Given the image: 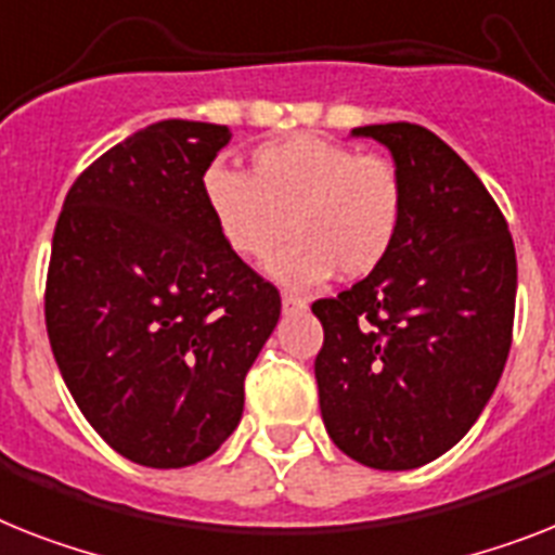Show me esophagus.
<instances>
[{
  "instance_id": "esophagus-1",
  "label": "esophagus",
  "mask_w": 555,
  "mask_h": 555,
  "mask_svg": "<svg viewBox=\"0 0 555 555\" xmlns=\"http://www.w3.org/2000/svg\"><path fill=\"white\" fill-rule=\"evenodd\" d=\"M281 306H283V314H295V311L306 309V300L300 295H283Z\"/></svg>"
}]
</instances>
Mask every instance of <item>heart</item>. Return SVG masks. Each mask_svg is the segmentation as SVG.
I'll list each match as a JSON object with an SVG mask.
<instances>
[{"instance_id": "heart-1", "label": "heart", "mask_w": 555, "mask_h": 555, "mask_svg": "<svg viewBox=\"0 0 555 555\" xmlns=\"http://www.w3.org/2000/svg\"><path fill=\"white\" fill-rule=\"evenodd\" d=\"M204 204L227 246L244 260H267L295 244L267 272L283 286H318L340 269L365 278L388 258L400 235V169L318 132H295L251 150L249 172L209 167ZM289 227L286 228L285 223Z\"/></svg>"}]
</instances>
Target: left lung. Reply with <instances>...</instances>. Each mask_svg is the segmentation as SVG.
Returning a JSON list of instances; mask_svg holds the SVG:
<instances>
[{
  "mask_svg": "<svg viewBox=\"0 0 555 555\" xmlns=\"http://www.w3.org/2000/svg\"><path fill=\"white\" fill-rule=\"evenodd\" d=\"M386 146L405 206L365 281L311 306L320 414L346 456L411 470L451 451L491 400L514 334L516 249L496 201L420 124L354 127Z\"/></svg>",
  "mask_w": 555,
  "mask_h": 555,
  "instance_id": "obj_1",
  "label": "left lung"
}]
</instances>
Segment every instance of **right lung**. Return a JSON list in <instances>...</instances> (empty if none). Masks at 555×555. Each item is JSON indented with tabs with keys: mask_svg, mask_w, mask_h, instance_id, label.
<instances>
[{
	"mask_svg": "<svg viewBox=\"0 0 555 555\" xmlns=\"http://www.w3.org/2000/svg\"><path fill=\"white\" fill-rule=\"evenodd\" d=\"M223 124L132 132L76 178L50 249L44 320L64 386L109 448L146 468L212 456L281 295L215 227L204 172Z\"/></svg>",
	"mask_w": 555,
	"mask_h": 555,
	"instance_id": "obj_1",
	"label": "right lung"
}]
</instances>
